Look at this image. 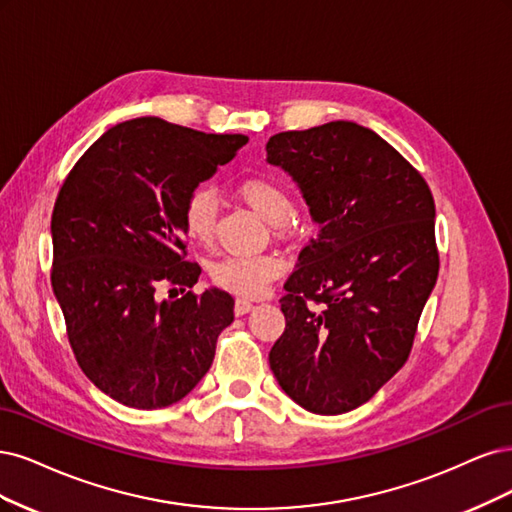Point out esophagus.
<instances>
[{"label": "esophagus", "mask_w": 512, "mask_h": 512, "mask_svg": "<svg viewBox=\"0 0 512 512\" xmlns=\"http://www.w3.org/2000/svg\"><path fill=\"white\" fill-rule=\"evenodd\" d=\"M253 308H255V304H253V302H246V300H238V302H236V308H234V310H236V315H238V317H242V315H246V312H251Z\"/></svg>", "instance_id": "esophagus-1"}]
</instances>
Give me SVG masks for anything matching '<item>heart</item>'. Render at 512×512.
Returning <instances> with one entry per match:
<instances>
[{"mask_svg": "<svg viewBox=\"0 0 512 512\" xmlns=\"http://www.w3.org/2000/svg\"><path fill=\"white\" fill-rule=\"evenodd\" d=\"M238 193L261 219L272 225H283L291 219L293 200L287 187L276 178L251 176L242 180ZM217 217V195L208 187H195L183 206L185 234L195 242L208 244L214 238ZM280 270H283V259L272 253L229 255L212 263L210 276L221 289L238 295V298H257Z\"/></svg>", "mask_w": 512, "mask_h": 512, "instance_id": "1", "label": "heart"}]
</instances>
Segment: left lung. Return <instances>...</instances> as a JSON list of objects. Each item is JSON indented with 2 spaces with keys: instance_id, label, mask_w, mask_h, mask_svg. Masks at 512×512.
Segmentation results:
<instances>
[{
  "instance_id": "left-lung-1",
  "label": "left lung",
  "mask_w": 512,
  "mask_h": 512,
  "mask_svg": "<svg viewBox=\"0 0 512 512\" xmlns=\"http://www.w3.org/2000/svg\"><path fill=\"white\" fill-rule=\"evenodd\" d=\"M266 153L319 225L285 283L270 368L295 404L342 415L408 359L440 266L434 197L389 142L351 121L283 131Z\"/></svg>"
}]
</instances>
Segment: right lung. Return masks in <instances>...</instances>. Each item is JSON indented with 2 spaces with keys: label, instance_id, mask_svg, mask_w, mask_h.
Returning <instances> with one entry per match:
<instances>
[{
  "label": "right lung",
  "instance_id": "add662e5",
  "mask_svg": "<svg viewBox=\"0 0 512 512\" xmlns=\"http://www.w3.org/2000/svg\"><path fill=\"white\" fill-rule=\"evenodd\" d=\"M246 142L131 119L95 140L65 178L51 221L53 293L78 366L112 400L172 406L212 366L234 321L232 295L210 287L161 300L157 289L197 283L200 266L183 259L185 200Z\"/></svg>",
  "mask_w": 512,
  "mask_h": 512
}]
</instances>
